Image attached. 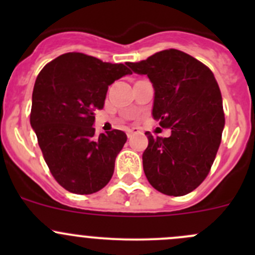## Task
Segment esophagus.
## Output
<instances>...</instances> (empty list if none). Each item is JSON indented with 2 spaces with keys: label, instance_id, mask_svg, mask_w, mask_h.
Here are the masks:
<instances>
[{
  "label": "esophagus",
  "instance_id": "obj_1",
  "mask_svg": "<svg viewBox=\"0 0 255 255\" xmlns=\"http://www.w3.org/2000/svg\"><path fill=\"white\" fill-rule=\"evenodd\" d=\"M137 132H138V129H135V128H130V129L127 130V135L128 137H132V135Z\"/></svg>",
  "mask_w": 255,
  "mask_h": 255
}]
</instances>
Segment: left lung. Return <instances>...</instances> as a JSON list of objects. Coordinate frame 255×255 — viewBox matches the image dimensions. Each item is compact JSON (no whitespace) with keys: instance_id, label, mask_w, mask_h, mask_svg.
<instances>
[{"instance_id":"8db88e82","label":"left lung","mask_w":255,"mask_h":255,"mask_svg":"<svg viewBox=\"0 0 255 255\" xmlns=\"http://www.w3.org/2000/svg\"><path fill=\"white\" fill-rule=\"evenodd\" d=\"M154 87V120L170 128L168 138L146 132L143 169L151 186L169 196L194 191L210 173L225 127L222 96L212 71L176 49L127 63Z\"/></svg>"}]
</instances>
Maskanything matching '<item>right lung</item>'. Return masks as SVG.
<instances>
[{
    "instance_id": "obj_1",
    "label": "right lung",
    "mask_w": 255,
    "mask_h": 255,
    "mask_svg": "<svg viewBox=\"0 0 255 255\" xmlns=\"http://www.w3.org/2000/svg\"><path fill=\"white\" fill-rule=\"evenodd\" d=\"M132 71L82 53H66L48 63L35 80L30 126L51 175L79 195L106 186L125 132L95 135V111L102 110L109 86Z\"/></svg>"
}]
</instances>
